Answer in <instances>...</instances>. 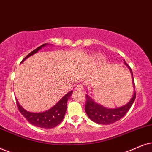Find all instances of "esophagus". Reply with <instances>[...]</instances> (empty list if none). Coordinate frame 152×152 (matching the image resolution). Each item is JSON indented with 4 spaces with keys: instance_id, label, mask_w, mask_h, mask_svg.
<instances>
[{
    "instance_id": "esophagus-1",
    "label": "esophagus",
    "mask_w": 152,
    "mask_h": 152,
    "mask_svg": "<svg viewBox=\"0 0 152 152\" xmlns=\"http://www.w3.org/2000/svg\"><path fill=\"white\" fill-rule=\"evenodd\" d=\"M76 90H83V84H78V85L76 86Z\"/></svg>"
}]
</instances>
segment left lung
Masks as SVG:
<instances>
[{
	"label": "left lung",
	"instance_id": "left-lung-1",
	"mask_svg": "<svg viewBox=\"0 0 152 152\" xmlns=\"http://www.w3.org/2000/svg\"><path fill=\"white\" fill-rule=\"evenodd\" d=\"M125 64L127 66L131 72V75L132 76V80H133V85L135 86V82H134L133 74L132 71L128 64L124 60ZM136 97V92L134 93V95L132 96V99H130L128 103L126 105L116 109H107L105 108L101 105L98 104L93 100L88 95H86V105L85 109L86 112L88 116L94 122L97 123L99 124L102 125H109L113 123H115L120 120L123 118L125 115L127 114V112L129 111L130 107L133 104Z\"/></svg>",
	"mask_w": 152,
	"mask_h": 152
}]
</instances>
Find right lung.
<instances>
[{
	"label": "right lung",
	"mask_w": 152,
	"mask_h": 152,
	"mask_svg": "<svg viewBox=\"0 0 152 152\" xmlns=\"http://www.w3.org/2000/svg\"><path fill=\"white\" fill-rule=\"evenodd\" d=\"M46 44H43V45L39 46L37 48L34 50L33 51L31 52L28 55H26V57L23 59V61L27 59L28 57L31 56L32 55L37 53V52L41 50L42 48L45 46ZM72 91L66 93L62 99L57 102L55 106L50 109L49 110L44 111V112L41 113H32L29 111H26L25 109L22 108L19 104L18 101H16L17 106L18 108L19 111L22 114L25 118L31 124L35 126L36 127L43 128H53L56 127L57 126L60 124L64 118L65 113L66 111V104L68 99L71 97Z\"/></svg>",
	"instance_id": "right-lung-1"
}]
</instances>
